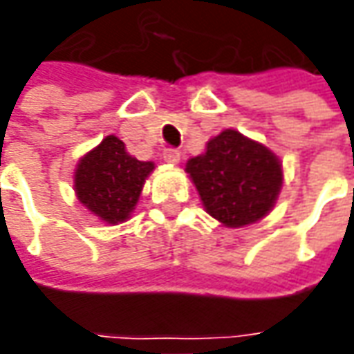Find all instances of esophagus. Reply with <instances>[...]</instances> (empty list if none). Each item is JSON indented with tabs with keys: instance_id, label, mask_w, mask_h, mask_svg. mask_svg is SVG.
<instances>
[{
	"instance_id": "esophagus-1",
	"label": "esophagus",
	"mask_w": 354,
	"mask_h": 354,
	"mask_svg": "<svg viewBox=\"0 0 354 354\" xmlns=\"http://www.w3.org/2000/svg\"><path fill=\"white\" fill-rule=\"evenodd\" d=\"M162 158H165V162H168V165H178L182 157H180V153H178L176 149H167L162 153Z\"/></svg>"
}]
</instances>
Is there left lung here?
<instances>
[{"instance_id":"1","label":"left lung","mask_w":354,"mask_h":354,"mask_svg":"<svg viewBox=\"0 0 354 354\" xmlns=\"http://www.w3.org/2000/svg\"><path fill=\"white\" fill-rule=\"evenodd\" d=\"M203 207L228 228L254 225L275 207L283 187V165L259 141L223 129L205 151L186 162Z\"/></svg>"}]
</instances>
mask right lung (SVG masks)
<instances>
[{"instance_id":"right-lung-1","label":"right lung","mask_w":354,"mask_h":354,"mask_svg":"<svg viewBox=\"0 0 354 354\" xmlns=\"http://www.w3.org/2000/svg\"><path fill=\"white\" fill-rule=\"evenodd\" d=\"M155 162L137 160L116 136H106L77 162L73 189L79 203L106 225L131 217Z\"/></svg>"}]
</instances>
